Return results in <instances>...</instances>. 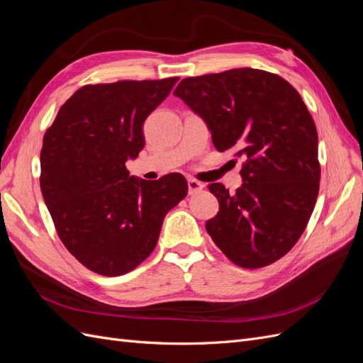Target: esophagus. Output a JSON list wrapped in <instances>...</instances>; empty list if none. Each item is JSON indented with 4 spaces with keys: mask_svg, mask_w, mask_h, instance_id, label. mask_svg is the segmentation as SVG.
I'll return each mask as SVG.
<instances>
[{
    "mask_svg": "<svg viewBox=\"0 0 363 363\" xmlns=\"http://www.w3.org/2000/svg\"><path fill=\"white\" fill-rule=\"evenodd\" d=\"M203 189H204V183H201V182H199V180H195V179H189V180H188V192H189V195L199 194V192H201Z\"/></svg>",
    "mask_w": 363,
    "mask_h": 363,
    "instance_id": "1",
    "label": "esophagus"
}]
</instances>
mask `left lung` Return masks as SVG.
<instances>
[{
  "mask_svg": "<svg viewBox=\"0 0 363 363\" xmlns=\"http://www.w3.org/2000/svg\"><path fill=\"white\" fill-rule=\"evenodd\" d=\"M174 95L204 119L218 151L244 160L235 194L208 184L219 212L207 233L240 268L279 260L303 235L320 191L318 133L300 94L277 74L238 68L189 77Z\"/></svg>",
  "mask_w": 363,
  "mask_h": 363,
  "instance_id": "left-lung-1",
  "label": "left lung"
}]
</instances>
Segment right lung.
<instances>
[{
	"mask_svg": "<svg viewBox=\"0 0 363 363\" xmlns=\"http://www.w3.org/2000/svg\"><path fill=\"white\" fill-rule=\"evenodd\" d=\"M179 77L86 84L43 136L40 191L63 245L82 265L123 276L155 250L163 218L188 194L172 172L156 182L125 168L144 148L142 125Z\"/></svg>",
	"mask_w": 363,
	"mask_h": 363,
	"instance_id": "1",
	"label": "right lung"
}]
</instances>
